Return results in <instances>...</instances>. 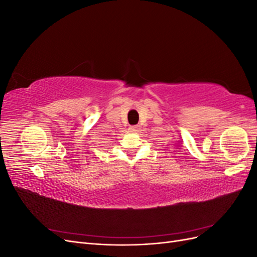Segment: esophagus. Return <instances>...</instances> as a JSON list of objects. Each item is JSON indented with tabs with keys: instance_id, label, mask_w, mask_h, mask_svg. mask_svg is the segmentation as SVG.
Wrapping results in <instances>:
<instances>
[{
	"instance_id": "obj_1",
	"label": "esophagus",
	"mask_w": 257,
	"mask_h": 257,
	"mask_svg": "<svg viewBox=\"0 0 257 257\" xmlns=\"http://www.w3.org/2000/svg\"><path fill=\"white\" fill-rule=\"evenodd\" d=\"M137 131H138V126L137 125H132V126L128 127L130 133H136Z\"/></svg>"
}]
</instances>
